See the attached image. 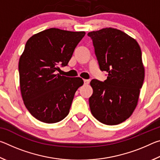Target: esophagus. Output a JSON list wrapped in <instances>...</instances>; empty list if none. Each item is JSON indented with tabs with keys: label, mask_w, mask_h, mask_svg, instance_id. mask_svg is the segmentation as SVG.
I'll return each mask as SVG.
<instances>
[{
	"label": "esophagus",
	"mask_w": 160,
	"mask_h": 160,
	"mask_svg": "<svg viewBox=\"0 0 160 160\" xmlns=\"http://www.w3.org/2000/svg\"><path fill=\"white\" fill-rule=\"evenodd\" d=\"M89 83H90V80H84V84H85V85H88Z\"/></svg>",
	"instance_id": "obj_1"
}]
</instances>
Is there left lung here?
I'll return each instance as SVG.
<instances>
[{
  "mask_svg": "<svg viewBox=\"0 0 160 160\" xmlns=\"http://www.w3.org/2000/svg\"><path fill=\"white\" fill-rule=\"evenodd\" d=\"M92 39L99 68L107 80L90 82L92 114L106 125H117L133 113L145 78L142 52L136 40L119 29L107 28L88 34Z\"/></svg>",
  "mask_w": 160,
  "mask_h": 160,
  "instance_id": "obj_1",
  "label": "left lung"
}]
</instances>
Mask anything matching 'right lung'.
I'll return each instance as SVG.
<instances>
[{
  "label": "right lung",
  "mask_w": 160,
  "mask_h": 160,
  "mask_svg": "<svg viewBox=\"0 0 160 160\" xmlns=\"http://www.w3.org/2000/svg\"><path fill=\"white\" fill-rule=\"evenodd\" d=\"M85 34L50 28L27 42L19 60L20 88L27 109L37 120L57 123L69 113L75 92L84 82L56 72L58 66H67Z\"/></svg>",
  "instance_id": "obj_1"
}]
</instances>
